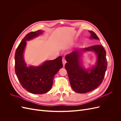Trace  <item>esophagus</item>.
Wrapping results in <instances>:
<instances>
[{
    "label": "esophagus",
    "mask_w": 121,
    "mask_h": 121,
    "mask_svg": "<svg viewBox=\"0 0 121 121\" xmlns=\"http://www.w3.org/2000/svg\"><path fill=\"white\" fill-rule=\"evenodd\" d=\"M62 61H63V65H64H64L65 64V63H67L66 60H65V58H63V60H62Z\"/></svg>",
    "instance_id": "34e87169"
}]
</instances>
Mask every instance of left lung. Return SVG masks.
<instances>
[{"instance_id": "1", "label": "left lung", "mask_w": 121, "mask_h": 121, "mask_svg": "<svg viewBox=\"0 0 121 121\" xmlns=\"http://www.w3.org/2000/svg\"><path fill=\"white\" fill-rule=\"evenodd\" d=\"M91 38L99 40L96 34L89 31ZM84 51H93L97 56L96 65L91 69H85L80 64L81 50H76L65 56L67 63L65 69L67 71L72 89L76 92L85 93L99 86L104 79L108 66L106 52L101 45L86 47Z\"/></svg>"}]
</instances>
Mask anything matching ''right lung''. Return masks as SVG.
I'll use <instances>...</instances> for the list:
<instances>
[{"label":"right lung","instance_id":"1","mask_svg":"<svg viewBox=\"0 0 121 121\" xmlns=\"http://www.w3.org/2000/svg\"><path fill=\"white\" fill-rule=\"evenodd\" d=\"M43 32L41 30L29 33L22 40L16 51L15 72L21 85L29 92L44 94L50 90L54 76L63 68L62 57L44 62L38 67H27L24 60L23 53L26 41L31 40Z\"/></svg>","mask_w":121,"mask_h":121}]
</instances>
